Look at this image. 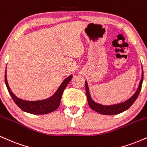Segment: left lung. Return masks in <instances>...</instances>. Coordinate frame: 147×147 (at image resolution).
Returning <instances> with one entry per match:
<instances>
[{"mask_svg":"<svg viewBox=\"0 0 147 147\" xmlns=\"http://www.w3.org/2000/svg\"><path fill=\"white\" fill-rule=\"evenodd\" d=\"M143 82V71L142 75V79L140 82L139 87H138L137 91L135 92L134 95H133L132 97H131L129 99H128L126 102L121 103L119 104H115V105H111V106H104L101 105V104L95 103V102L92 100L91 99L90 94H89V90L88 87L87 82H85L86 84V92L88 103V105L92 110H94L96 112L99 113L102 115H117L120 113L124 112L126 110H127L129 108L131 107V106L134 103L135 101L136 100L137 97L139 95L140 92L142 88V85Z\"/></svg>","mask_w":147,"mask_h":147,"instance_id":"1","label":"left lung"}]
</instances>
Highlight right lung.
Here are the masks:
<instances>
[{
    "mask_svg": "<svg viewBox=\"0 0 147 147\" xmlns=\"http://www.w3.org/2000/svg\"><path fill=\"white\" fill-rule=\"evenodd\" d=\"M72 76H69L63 81V83L59 88V89L55 92V94L52 97L45 100L36 101V102H28V101L22 100L15 96L13 92L10 90L9 86H8L7 81L6 72L5 74V82L7 88L8 92L11 95V98L13 99L15 104L17 105L21 110L24 111L25 112L29 113L31 114L34 115H44L48 114L50 113L53 112L54 111L57 110L60 105L61 99L62 95L65 88H66L70 81L71 80Z\"/></svg>",
    "mask_w": 147,
    "mask_h": 147,
    "instance_id": "add662e5",
    "label": "right lung"
}]
</instances>
